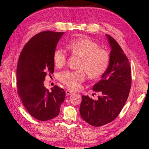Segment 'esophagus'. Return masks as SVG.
Instances as JSON below:
<instances>
[{"label":"esophagus","mask_w":149,"mask_h":149,"mask_svg":"<svg viewBox=\"0 0 149 149\" xmlns=\"http://www.w3.org/2000/svg\"><path fill=\"white\" fill-rule=\"evenodd\" d=\"M65 93H66V95H71L72 93H73V92L72 91H71L70 90H66L65 91Z\"/></svg>","instance_id":"34e87169"}]
</instances>
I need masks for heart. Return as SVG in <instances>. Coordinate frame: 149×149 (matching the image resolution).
<instances>
[{"label": "heart", "instance_id": "1", "mask_svg": "<svg viewBox=\"0 0 149 149\" xmlns=\"http://www.w3.org/2000/svg\"><path fill=\"white\" fill-rule=\"evenodd\" d=\"M99 45L87 37L75 39L68 45L72 54L81 57L79 70H65L59 75L60 82L72 90H78L86 79V72L91 78L101 76L110 64V54L107 50L99 47ZM54 64L61 68L67 62V54L63 49H57L53 54Z\"/></svg>", "mask_w": 149, "mask_h": 149}]
</instances>
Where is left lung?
Returning a JSON list of instances; mask_svg holds the SVG:
<instances>
[{
    "instance_id": "obj_1",
    "label": "left lung",
    "mask_w": 149,
    "mask_h": 149,
    "mask_svg": "<svg viewBox=\"0 0 149 149\" xmlns=\"http://www.w3.org/2000/svg\"><path fill=\"white\" fill-rule=\"evenodd\" d=\"M111 47L110 64L93 87L100 96L95 100L82 96L79 112L91 125L100 127L112 122L120 114L129 96L132 71L127 57L116 40L107 35Z\"/></svg>"
}]
</instances>
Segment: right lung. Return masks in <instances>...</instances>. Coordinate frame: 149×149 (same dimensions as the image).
Here are the masks:
<instances>
[{"instance_id":"1","label":"right lung","mask_w":149,"mask_h":149,"mask_svg":"<svg viewBox=\"0 0 149 149\" xmlns=\"http://www.w3.org/2000/svg\"><path fill=\"white\" fill-rule=\"evenodd\" d=\"M63 34L45 31L35 35L23 48L17 62V93L29 114L40 121L56 117L65 99L64 89L54 85L49 92L43 84L47 74L54 72L53 54Z\"/></svg>"}]
</instances>
